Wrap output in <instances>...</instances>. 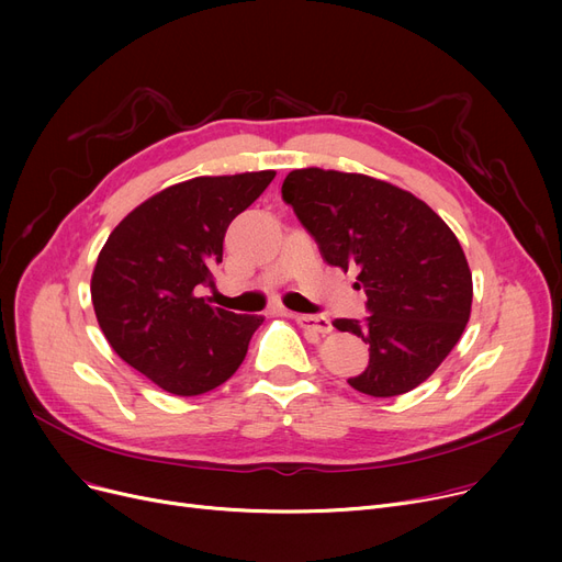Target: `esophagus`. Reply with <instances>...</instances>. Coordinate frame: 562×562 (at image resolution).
Returning <instances> with one entry per match:
<instances>
[{
    "mask_svg": "<svg viewBox=\"0 0 562 562\" xmlns=\"http://www.w3.org/2000/svg\"><path fill=\"white\" fill-rule=\"evenodd\" d=\"M293 318H296L299 326H301V328H305V330H312V333H318V335H328V333H333V323H330V318H326V316L293 314Z\"/></svg>",
    "mask_w": 562,
    "mask_h": 562,
    "instance_id": "1",
    "label": "esophagus"
}]
</instances>
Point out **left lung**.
Instances as JSON below:
<instances>
[{
  "instance_id": "8db88e82",
  "label": "left lung",
  "mask_w": 562,
  "mask_h": 562,
  "mask_svg": "<svg viewBox=\"0 0 562 562\" xmlns=\"http://www.w3.org/2000/svg\"><path fill=\"white\" fill-rule=\"evenodd\" d=\"M282 200L293 206L330 266L358 269L364 323L335 328L369 344V367L348 385L375 398L419 387L460 341L471 314V271L458 236L430 206L360 172L291 170Z\"/></svg>"
}]
</instances>
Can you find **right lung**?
I'll list each match as a JSON object with an SVG mask.
<instances>
[{
  "instance_id": "add662e5",
  "label": "right lung",
  "mask_w": 562,
  "mask_h": 562,
  "mask_svg": "<svg viewBox=\"0 0 562 562\" xmlns=\"http://www.w3.org/2000/svg\"><path fill=\"white\" fill-rule=\"evenodd\" d=\"M276 170L193 177L140 202L109 234L91 278L100 328L117 358L175 396L212 392L241 367L261 316L212 307L227 225Z\"/></svg>"
}]
</instances>
